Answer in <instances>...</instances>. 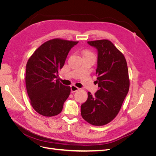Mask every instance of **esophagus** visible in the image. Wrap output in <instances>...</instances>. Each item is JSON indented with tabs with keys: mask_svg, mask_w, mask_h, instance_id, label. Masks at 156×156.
<instances>
[{
	"mask_svg": "<svg viewBox=\"0 0 156 156\" xmlns=\"http://www.w3.org/2000/svg\"><path fill=\"white\" fill-rule=\"evenodd\" d=\"M79 89V88L78 87H75V85H72V86H71V92H76V91L78 90Z\"/></svg>",
	"mask_w": 156,
	"mask_h": 156,
	"instance_id": "1",
	"label": "esophagus"
}]
</instances>
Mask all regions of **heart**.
<instances>
[{
	"instance_id": "heart-1",
	"label": "heart",
	"mask_w": 156,
	"mask_h": 156,
	"mask_svg": "<svg viewBox=\"0 0 156 156\" xmlns=\"http://www.w3.org/2000/svg\"><path fill=\"white\" fill-rule=\"evenodd\" d=\"M83 56H94V53H92L91 51H90V50L83 51Z\"/></svg>"
}]
</instances>
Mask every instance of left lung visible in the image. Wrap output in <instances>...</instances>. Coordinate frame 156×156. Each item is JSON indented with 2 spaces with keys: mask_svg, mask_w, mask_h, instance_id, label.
<instances>
[{
  "mask_svg": "<svg viewBox=\"0 0 156 156\" xmlns=\"http://www.w3.org/2000/svg\"><path fill=\"white\" fill-rule=\"evenodd\" d=\"M98 49V90L81 105V116L89 124H107L117 116L129 91V79L124 55L108 40L88 41Z\"/></svg>",
  "mask_w": 156,
  "mask_h": 156,
  "instance_id": "1",
  "label": "left lung"
}]
</instances>
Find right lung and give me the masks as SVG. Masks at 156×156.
I'll list each match as a JSON object with an SVG mask.
<instances>
[{
    "label": "right lung",
    "instance_id": "1",
    "mask_svg": "<svg viewBox=\"0 0 156 156\" xmlns=\"http://www.w3.org/2000/svg\"><path fill=\"white\" fill-rule=\"evenodd\" d=\"M79 41L55 38L41 45L28 60L25 84L33 108L44 116L62 110L71 88L61 83L57 73L64 66L70 49Z\"/></svg>",
    "mask_w": 156,
    "mask_h": 156
}]
</instances>
